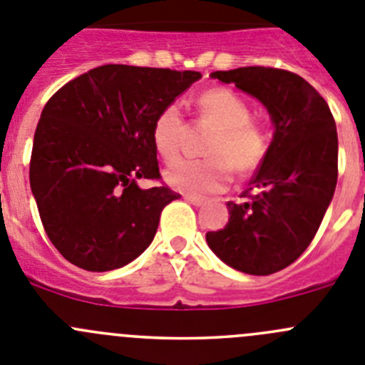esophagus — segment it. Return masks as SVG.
Wrapping results in <instances>:
<instances>
[{"instance_id":"obj_1","label":"esophagus","mask_w":365,"mask_h":365,"mask_svg":"<svg viewBox=\"0 0 365 365\" xmlns=\"http://www.w3.org/2000/svg\"><path fill=\"white\" fill-rule=\"evenodd\" d=\"M185 199L188 200L190 205H193V206H202L206 202V199L205 197H200V195H185Z\"/></svg>"}]
</instances>
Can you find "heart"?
<instances>
[{
  "instance_id": "1",
  "label": "heart",
  "mask_w": 365,
  "mask_h": 365,
  "mask_svg": "<svg viewBox=\"0 0 365 365\" xmlns=\"http://www.w3.org/2000/svg\"><path fill=\"white\" fill-rule=\"evenodd\" d=\"M200 125L213 126L206 141L208 157L179 160L166 170L172 188L192 195L215 193L230 185L233 168L240 175L253 173L264 163L269 139L262 125L250 119V106L228 88H210L195 101ZM188 133L185 117L177 105H168L157 113L152 125V143L165 163L179 159Z\"/></svg>"
}]
</instances>
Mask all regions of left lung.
Returning a JSON list of instances; mask_svg holds the SVG:
<instances>
[{"instance_id": "8db88e82", "label": "left lung", "mask_w": 365, "mask_h": 365, "mask_svg": "<svg viewBox=\"0 0 365 365\" xmlns=\"http://www.w3.org/2000/svg\"><path fill=\"white\" fill-rule=\"evenodd\" d=\"M259 99L275 125L267 155L244 200H230L228 224L206 233L220 260L250 275H272L295 262L335 193L339 137L326 99L297 73L272 66L213 72Z\"/></svg>"}]
</instances>
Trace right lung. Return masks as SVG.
I'll list each match as a JSON object with an SVG mask.
<instances>
[{
  "label": "right lung",
  "instance_id": "1",
  "mask_svg": "<svg viewBox=\"0 0 365 365\" xmlns=\"http://www.w3.org/2000/svg\"><path fill=\"white\" fill-rule=\"evenodd\" d=\"M200 72L103 65L46 101L30 155V188L43 228L68 262L110 272L153 240L160 212L179 193L141 190L160 179L152 125Z\"/></svg>",
  "mask_w": 365,
  "mask_h": 365
}]
</instances>
